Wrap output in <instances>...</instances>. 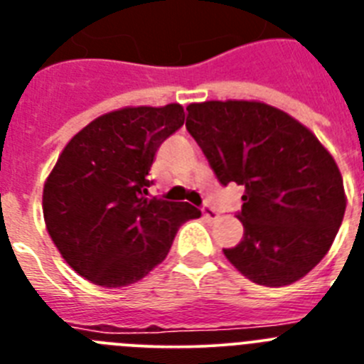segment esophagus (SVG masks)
<instances>
[{
    "mask_svg": "<svg viewBox=\"0 0 364 364\" xmlns=\"http://www.w3.org/2000/svg\"><path fill=\"white\" fill-rule=\"evenodd\" d=\"M200 211H202V215H204L205 218H210V220H217V218H218V211L215 210V208H211L210 204L202 205Z\"/></svg>",
    "mask_w": 364,
    "mask_h": 364,
    "instance_id": "1",
    "label": "esophagus"
}]
</instances>
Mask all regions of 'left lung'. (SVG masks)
<instances>
[{
	"label": "left lung",
	"mask_w": 364,
	"mask_h": 364,
	"mask_svg": "<svg viewBox=\"0 0 364 364\" xmlns=\"http://www.w3.org/2000/svg\"><path fill=\"white\" fill-rule=\"evenodd\" d=\"M186 129L222 186L244 188V237L224 250L262 286L291 284L319 264L345 217L343 176L315 134L260 102H204L188 107Z\"/></svg>",
	"instance_id": "8db88e82"
}]
</instances>
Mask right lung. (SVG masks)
Returning <instances> with one entry per match:
<instances>
[{"mask_svg":"<svg viewBox=\"0 0 364 364\" xmlns=\"http://www.w3.org/2000/svg\"><path fill=\"white\" fill-rule=\"evenodd\" d=\"M178 104L125 107L96 118L62 151L43 188V217L67 264L87 281L120 288L146 277L169 253L195 205L147 198L149 169L184 125Z\"/></svg>","mask_w":364,"mask_h":364,"instance_id":"1","label":"right lung"}]
</instances>
